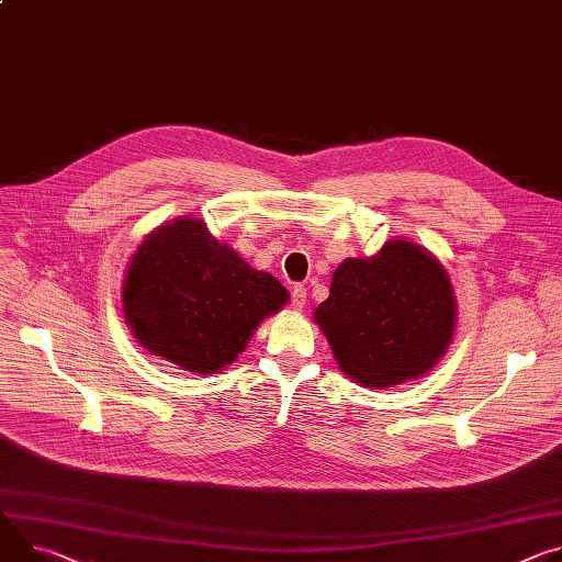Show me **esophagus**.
<instances>
[{
	"instance_id": "obj_1",
	"label": "esophagus",
	"mask_w": 562,
	"mask_h": 562,
	"mask_svg": "<svg viewBox=\"0 0 562 562\" xmlns=\"http://www.w3.org/2000/svg\"><path fill=\"white\" fill-rule=\"evenodd\" d=\"M304 304H307V289H304V286H295V289L291 291V307H293L295 312H302Z\"/></svg>"
}]
</instances>
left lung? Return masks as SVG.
<instances>
[{
    "label": "left lung",
    "instance_id": "left-lung-1",
    "mask_svg": "<svg viewBox=\"0 0 562 562\" xmlns=\"http://www.w3.org/2000/svg\"><path fill=\"white\" fill-rule=\"evenodd\" d=\"M314 321L342 374L385 390L441 361L457 327V297L437 255L396 237L372 258L338 265Z\"/></svg>",
    "mask_w": 562,
    "mask_h": 562
}]
</instances>
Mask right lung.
<instances>
[{
	"mask_svg": "<svg viewBox=\"0 0 562 562\" xmlns=\"http://www.w3.org/2000/svg\"><path fill=\"white\" fill-rule=\"evenodd\" d=\"M123 314L136 342L190 374L235 363L255 329L289 291L246 265L199 217H179L143 237L123 280Z\"/></svg>",
	"mask_w": 562,
	"mask_h": 562,
	"instance_id": "1",
	"label": "right lung"
}]
</instances>
